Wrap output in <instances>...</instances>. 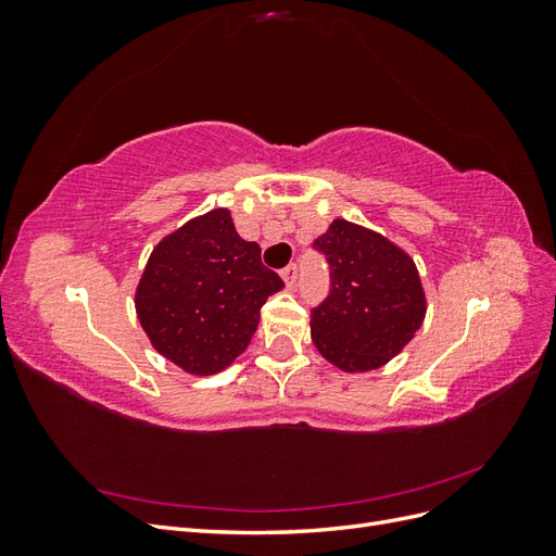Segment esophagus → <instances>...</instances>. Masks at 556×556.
Listing matches in <instances>:
<instances>
[{
	"mask_svg": "<svg viewBox=\"0 0 556 556\" xmlns=\"http://www.w3.org/2000/svg\"><path fill=\"white\" fill-rule=\"evenodd\" d=\"M280 276H282L285 285H288V288L292 290V288H294V282H296V264H290V266H285V268H282V271H280Z\"/></svg>",
	"mask_w": 556,
	"mask_h": 556,
	"instance_id": "esophagus-1",
	"label": "esophagus"
}]
</instances>
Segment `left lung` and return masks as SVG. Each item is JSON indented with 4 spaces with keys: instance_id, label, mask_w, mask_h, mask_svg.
I'll return each mask as SVG.
<instances>
[{
    "instance_id": "obj_1",
    "label": "left lung",
    "mask_w": 556,
    "mask_h": 556,
    "mask_svg": "<svg viewBox=\"0 0 556 556\" xmlns=\"http://www.w3.org/2000/svg\"><path fill=\"white\" fill-rule=\"evenodd\" d=\"M313 248L327 257L331 278L327 299L311 311L315 348L348 374L380 368L422 327L427 299L415 262L348 220H333Z\"/></svg>"
}]
</instances>
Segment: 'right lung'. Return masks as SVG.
I'll return each instance as SVG.
<instances>
[{"mask_svg":"<svg viewBox=\"0 0 556 556\" xmlns=\"http://www.w3.org/2000/svg\"><path fill=\"white\" fill-rule=\"evenodd\" d=\"M282 288L229 211L213 208L155 245L134 304L162 357L192 376H213L248 348L266 299Z\"/></svg>","mask_w":556,"mask_h":556,"instance_id":"1","label":"right lung"}]
</instances>
